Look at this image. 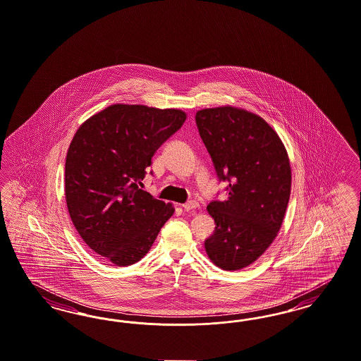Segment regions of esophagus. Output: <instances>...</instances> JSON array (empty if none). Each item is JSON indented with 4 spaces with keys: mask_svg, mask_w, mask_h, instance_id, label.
Here are the masks:
<instances>
[{
    "mask_svg": "<svg viewBox=\"0 0 361 361\" xmlns=\"http://www.w3.org/2000/svg\"><path fill=\"white\" fill-rule=\"evenodd\" d=\"M182 207H183L186 212L194 210V209H197V207H198V202H195V200H188V202L182 204Z\"/></svg>",
    "mask_w": 361,
    "mask_h": 361,
    "instance_id": "esophagus-1",
    "label": "esophagus"
}]
</instances>
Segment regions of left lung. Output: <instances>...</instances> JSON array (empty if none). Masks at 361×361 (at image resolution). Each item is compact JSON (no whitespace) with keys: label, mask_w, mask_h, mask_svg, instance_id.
<instances>
[{"label":"left lung","mask_w":361,"mask_h":361,"mask_svg":"<svg viewBox=\"0 0 361 361\" xmlns=\"http://www.w3.org/2000/svg\"><path fill=\"white\" fill-rule=\"evenodd\" d=\"M195 121L218 179L227 183L226 198L207 206L216 226L204 249L216 267L238 270L277 237L290 197L288 152L267 121L246 109L206 108Z\"/></svg>","instance_id":"obj_1"}]
</instances>
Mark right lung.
<instances>
[{"mask_svg": "<svg viewBox=\"0 0 361 361\" xmlns=\"http://www.w3.org/2000/svg\"><path fill=\"white\" fill-rule=\"evenodd\" d=\"M186 121L180 109L114 104L84 121L68 148L71 219L94 253L118 267L142 259L174 214L142 190L157 149Z\"/></svg>", "mask_w": 361, "mask_h": 361, "instance_id": "add662e5", "label": "right lung"}]
</instances>
